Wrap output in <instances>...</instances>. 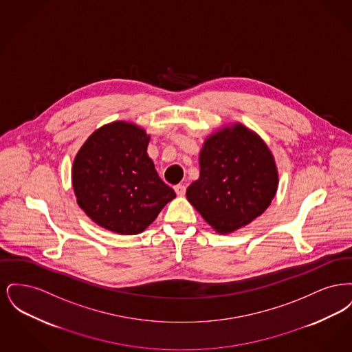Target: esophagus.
<instances>
[{
	"label": "esophagus",
	"instance_id": "34e87169",
	"mask_svg": "<svg viewBox=\"0 0 352 352\" xmlns=\"http://www.w3.org/2000/svg\"><path fill=\"white\" fill-rule=\"evenodd\" d=\"M174 190H175V192H177L178 197H184V192H186L184 184H177V186H174Z\"/></svg>",
	"mask_w": 352,
	"mask_h": 352
}]
</instances>
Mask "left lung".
Wrapping results in <instances>:
<instances>
[{
    "instance_id": "obj_1",
    "label": "left lung",
    "mask_w": 352,
    "mask_h": 352,
    "mask_svg": "<svg viewBox=\"0 0 352 352\" xmlns=\"http://www.w3.org/2000/svg\"><path fill=\"white\" fill-rule=\"evenodd\" d=\"M199 178L186 190L187 201L219 234L248 226L269 207L278 170L268 145L240 122L210 134L199 153Z\"/></svg>"
}]
</instances>
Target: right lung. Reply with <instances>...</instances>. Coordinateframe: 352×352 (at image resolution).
Here are the masks:
<instances>
[{"mask_svg":"<svg viewBox=\"0 0 352 352\" xmlns=\"http://www.w3.org/2000/svg\"><path fill=\"white\" fill-rule=\"evenodd\" d=\"M149 141L141 126L113 121L91 134L74 160L76 201L88 218L108 231L141 234L175 198L148 155Z\"/></svg>","mask_w":352,"mask_h":352,"instance_id":"obj_1","label":"right lung"}]
</instances>
